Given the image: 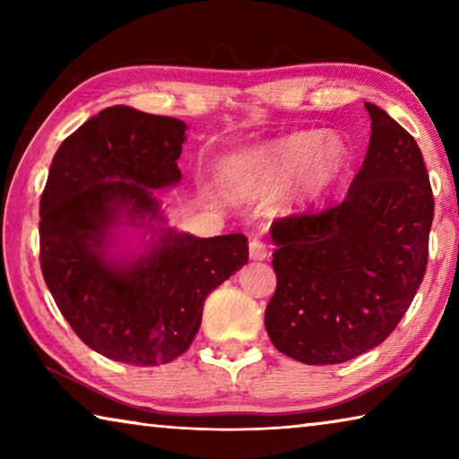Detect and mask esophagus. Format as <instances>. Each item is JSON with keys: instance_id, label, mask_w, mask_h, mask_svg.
I'll list each match as a JSON object with an SVG mask.
<instances>
[{"instance_id": "1", "label": "esophagus", "mask_w": 459, "mask_h": 459, "mask_svg": "<svg viewBox=\"0 0 459 459\" xmlns=\"http://www.w3.org/2000/svg\"><path fill=\"white\" fill-rule=\"evenodd\" d=\"M248 255H251L253 261H263L269 257V251H267V247L261 243V240L253 238L251 243H248Z\"/></svg>"}]
</instances>
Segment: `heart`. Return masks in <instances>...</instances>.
I'll return each instance as SVG.
<instances>
[{
  "instance_id": "obj_1",
  "label": "heart",
  "mask_w": 459,
  "mask_h": 459,
  "mask_svg": "<svg viewBox=\"0 0 459 459\" xmlns=\"http://www.w3.org/2000/svg\"><path fill=\"white\" fill-rule=\"evenodd\" d=\"M346 150L340 139L317 131H301L263 150L251 164L237 174V186L279 184L299 169V184L317 192L344 166Z\"/></svg>"
}]
</instances>
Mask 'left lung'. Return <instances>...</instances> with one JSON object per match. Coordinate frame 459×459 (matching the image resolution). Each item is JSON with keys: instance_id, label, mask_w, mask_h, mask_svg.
I'll use <instances>...</instances> for the list:
<instances>
[{"instance_id": "obj_1", "label": "left lung", "mask_w": 459, "mask_h": 459, "mask_svg": "<svg viewBox=\"0 0 459 459\" xmlns=\"http://www.w3.org/2000/svg\"><path fill=\"white\" fill-rule=\"evenodd\" d=\"M370 143L346 198L271 224L277 290L265 328L304 364L352 360L388 338L423 281L433 192L421 150L372 103Z\"/></svg>"}]
</instances>
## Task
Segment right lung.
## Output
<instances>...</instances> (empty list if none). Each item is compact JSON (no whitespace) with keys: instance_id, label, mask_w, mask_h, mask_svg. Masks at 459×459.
Returning a JSON list of instances; mask_svg holds the SVG:
<instances>
[{"instance_id":"obj_1","label":"right lung","mask_w":459,"mask_h":459,"mask_svg":"<svg viewBox=\"0 0 459 459\" xmlns=\"http://www.w3.org/2000/svg\"><path fill=\"white\" fill-rule=\"evenodd\" d=\"M186 123L107 107L54 153L40 198V267L76 336L107 359L155 367L188 351L208 293L248 261L247 237L200 238L166 222L153 190L180 182ZM119 223L156 235L134 258L111 255Z\"/></svg>"}]
</instances>
